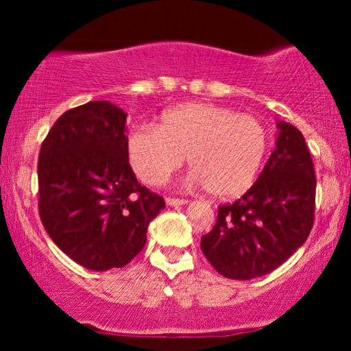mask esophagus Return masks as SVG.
Wrapping results in <instances>:
<instances>
[{
  "mask_svg": "<svg viewBox=\"0 0 351 351\" xmlns=\"http://www.w3.org/2000/svg\"><path fill=\"white\" fill-rule=\"evenodd\" d=\"M188 199L184 198H171V196H168L167 198V204L168 206H183V204H186Z\"/></svg>",
  "mask_w": 351,
  "mask_h": 351,
  "instance_id": "obj_1",
  "label": "esophagus"
}]
</instances>
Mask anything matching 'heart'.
<instances>
[{
	"mask_svg": "<svg viewBox=\"0 0 351 351\" xmlns=\"http://www.w3.org/2000/svg\"><path fill=\"white\" fill-rule=\"evenodd\" d=\"M128 160L140 180L162 184L188 158L193 183L216 198H236L252 186L267 152L259 119L215 104H184L140 125L127 140Z\"/></svg>",
	"mask_w": 351,
	"mask_h": 351,
	"instance_id": "heart-1",
	"label": "heart"
}]
</instances>
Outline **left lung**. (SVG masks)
Instances as JSON below:
<instances>
[{
    "instance_id": "left-lung-1",
    "label": "left lung",
    "mask_w": 351,
    "mask_h": 351,
    "mask_svg": "<svg viewBox=\"0 0 351 351\" xmlns=\"http://www.w3.org/2000/svg\"><path fill=\"white\" fill-rule=\"evenodd\" d=\"M315 171L300 130L279 123L276 150L234 203L221 204L201 251L221 276L249 280L284 264L307 241L315 216Z\"/></svg>"
}]
</instances>
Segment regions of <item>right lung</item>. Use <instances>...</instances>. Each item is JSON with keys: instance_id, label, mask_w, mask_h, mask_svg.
I'll use <instances>...</instances> for the list:
<instances>
[{"instance_id": "add662e5", "label": "right lung", "mask_w": 351, "mask_h": 351, "mask_svg": "<svg viewBox=\"0 0 351 351\" xmlns=\"http://www.w3.org/2000/svg\"><path fill=\"white\" fill-rule=\"evenodd\" d=\"M127 114L107 100L64 112L41 145L38 204L56 245L88 271L123 267L143 249L165 199L128 163Z\"/></svg>"}]
</instances>
